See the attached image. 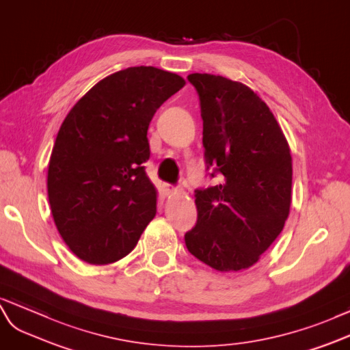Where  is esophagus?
<instances>
[{"label": "esophagus", "mask_w": 350, "mask_h": 350, "mask_svg": "<svg viewBox=\"0 0 350 350\" xmlns=\"http://www.w3.org/2000/svg\"><path fill=\"white\" fill-rule=\"evenodd\" d=\"M164 192L167 193V195H174V193H177L178 192V189L176 186H173V185H170V183H164Z\"/></svg>", "instance_id": "34e87169"}]
</instances>
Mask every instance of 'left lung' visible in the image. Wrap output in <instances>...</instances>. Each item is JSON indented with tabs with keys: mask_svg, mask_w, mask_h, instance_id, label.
Instances as JSON below:
<instances>
[{
	"mask_svg": "<svg viewBox=\"0 0 350 350\" xmlns=\"http://www.w3.org/2000/svg\"><path fill=\"white\" fill-rule=\"evenodd\" d=\"M187 79L200 94L207 167L223 177L196 191L198 220L185 243L216 271L239 272L258 262L288 219L290 146L269 106L245 84L211 74Z\"/></svg>",
	"mask_w": 350,
	"mask_h": 350,
	"instance_id": "left-lung-1",
	"label": "left lung"
}]
</instances>
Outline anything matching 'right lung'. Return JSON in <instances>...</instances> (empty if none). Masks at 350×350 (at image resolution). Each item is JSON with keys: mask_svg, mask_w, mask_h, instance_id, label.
Returning a JSON list of instances; mask_svg holds the SVG:
<instances>
[{"mask_svg": "<svg viewBox=\"0 0 350 350\" xmlns=\"http://www.w3.org/2000/svg\"><path fill=\"white\" fill-rule=\"evenodd\" d=\"M186 84L173 72L134 66L100 79L62 122L47 192L62 239L90 265L118 262L157 214V187L143 163L158 107Z\"/></svg>", "mask_w": 350, "mask_h": 350, "instance_id": "obj_1", "label": "right lung"}]
</instances>
